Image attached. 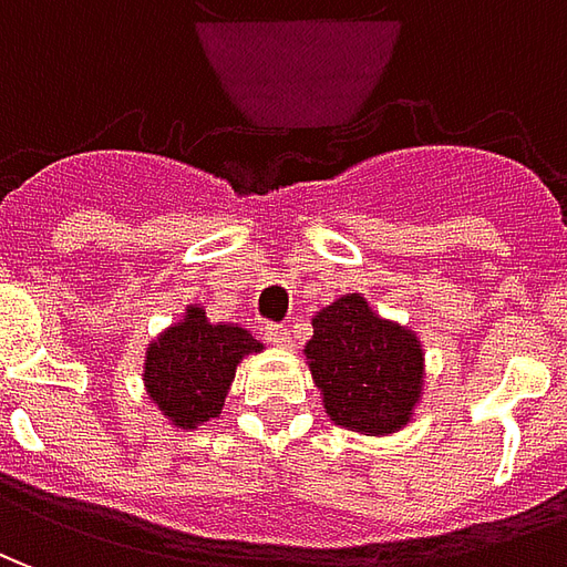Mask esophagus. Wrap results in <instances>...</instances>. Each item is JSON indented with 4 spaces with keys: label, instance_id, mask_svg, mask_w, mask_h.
Returning a JSON list of instances; mask_svg holds the SVG:
<instances>
[{
    "label": "esophagus",
    "instance_id": "obj_1",
    "mask_svg": "<svg viewBox=\"0 0 567 567\" xmlns=\"http://www.w3.org/2000/svg\"><path fill=\"white\" fill-rule=\"evenodd\" d=\"M264 337H267V343L276 346V349H291V346H295V337H291V331H288L285 324H267V328H264Z\"/></svg>",
    "mask_w": 567,
    "mask_h": 567
}]
</instances>
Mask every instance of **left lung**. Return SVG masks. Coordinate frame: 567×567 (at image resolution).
<instances>
[{"mask_svg": "<svg viewBox=\"0 0 567 567\" xmlns=\"http://www.w3.org/2000/svg\"><path fill=\"white\" fill-rule=\"evenodd\" d=\"M331 422L368 437L413 419L425 385V352L413 331L380 319L361 295H343L312 319L303 349Z\"/></svg>", "mask_w": 567, "mask_h": 567, "instance_id": "obj_1", "label": "left lung"}]
</instances>
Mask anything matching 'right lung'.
<instances>
[{"label":"right lung","mask_w":567,"mask_h":567,"mask_svg":"<svg viewBox=\"0 0 567 567\" xmlns=\"http://www.w3.org/2000/svg\"><path fill=\"white\" fill-rule=\"evenodd\" d=\"M246 328L206 319V309L190 303L182 321L151 340L145 352V392L175 427H197L221 413L236 364L260 352Z\"/></svg>","instance_id":"obj_1"}]
</instances>
